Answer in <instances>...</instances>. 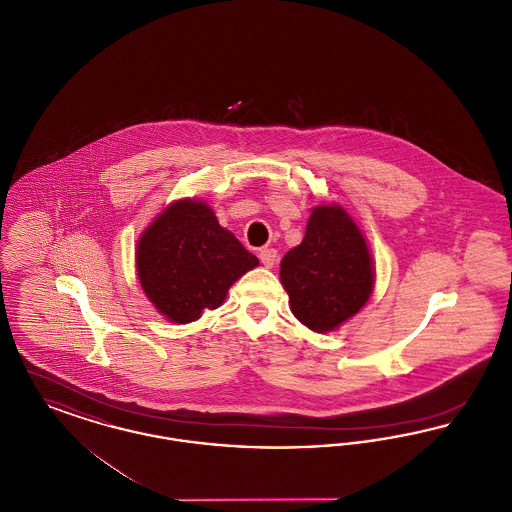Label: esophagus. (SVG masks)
<instances>
[{
  "label": "esophagus",
  "instance_id": "esophagus-1",
  "mask_svg": "<svg viewBox=\"0 0 512 512\" xmlns=\"http://www.w3.org/2000/svg\"><path fill=\"white\" fill-rule=\"evenodd\" d=\"M276 257H278V253H276L274 247H265V249L259 251V259L267 268H272L276 265Z\"/></svg>",
  "mask_w": 512,
  "mask_h": 512
}]
</instances>
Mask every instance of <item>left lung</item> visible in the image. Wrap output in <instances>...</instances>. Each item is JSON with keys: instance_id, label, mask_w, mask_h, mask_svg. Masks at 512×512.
I'll use <instances>...</instances> for the list:
<instances>
[{"instance_id": "8db88e82", "label": "left lung", "mask_w": 512, "mask_h": 512, "mask_svg": "<svg viewBox=\"0 0 512 512\" xmlns=\"http://www.w3.org/2000/svg\"><path fill=\"white\" fill-rule=\"evenodd\" d=\"M295 317L330 332L357 315L372 292L374 270L365 238L338 205L315 207L303 242L280 265Z\"/></svg>"}]
</instances>
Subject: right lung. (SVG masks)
Masks as SVG:
<instances>
[{"mask_svg": "<svg viewBox=\"0 0 512 512\" xmlns=\"http://www.w3.org/2000/svg\"><path fill=\"white\" fill-rule=\"evenodd\" d=\"M138 278L165 317L186 324L217 309L257 257L201 201L182 199L149 224L136 251Z\"/></svg>", "mask_w": 512, "mask_h": 512, "instance_id": "right-lung-1", "label": "right lung"}]
</instances>
